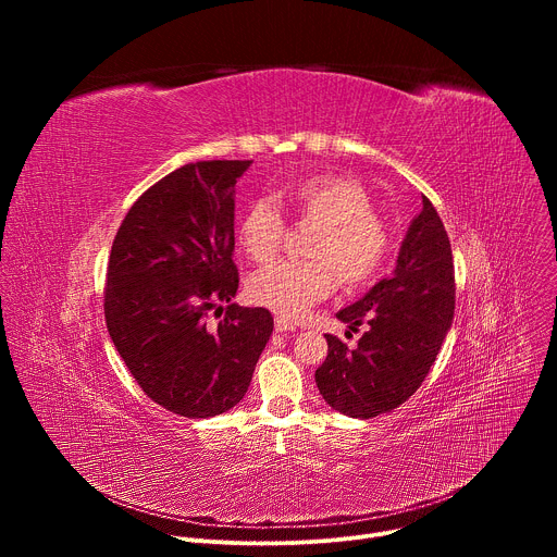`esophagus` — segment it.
Returning <instances> with one entry per match:
<instances>
[{"label": "esophagus", "mask_w": 557, "mask_h": 557, "mask_svg": "<svg viewBox=\"0 0 557 557\" xmlns=\"http://www.w3.org/2000/svg\"><path fill=\"white\" fill-rule=\"evenodd\" d=\"M275 331L277 333H293L295 331V324L284 320V317H275Z\"/></svg>", "instance_id": "1"}]
</instances>
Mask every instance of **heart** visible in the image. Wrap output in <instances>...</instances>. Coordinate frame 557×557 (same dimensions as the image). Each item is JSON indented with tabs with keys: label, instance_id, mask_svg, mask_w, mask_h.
Listing matches in <instances>:
<instances>
[{
	"label": "heart",
	"instance_id": "1",
	"mask_svg": "<svg viewBox=\"0 0 557 557\" xmlns=\"http://www.w3.org/2000/svg\"><path fill=\"white\" fill-rule=\"evenodd\" d=\"M280 198L304 220H317L308 253L312 260H277L249 280V297L297 320L335 286V273L348 288L370 282L389 260L392 235L368 189L348 176H308L282 189ZM286 222L277 205L260 198L237 224V243L251 260L273 258L284 240Z\"/></svg>",
	"mask_w": 557,
	"mask_h": 557
}]
</instances>
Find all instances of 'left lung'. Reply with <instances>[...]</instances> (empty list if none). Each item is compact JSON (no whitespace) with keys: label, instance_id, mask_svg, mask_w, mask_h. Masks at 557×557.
I'll return each instance as SVG.
<instances>
[{"label":"left lung","instance_id":"obj_1","mask_svg":"<svg viewBox=\"0 0 557 557\" xmlns=\"http://www.w3.org/2000/svg\"><path fill=\"white\" fill-rule=\"evenodd\" d=\"M456 284L447 231L423 196L389 277L337 312L357 331L355 350L326 335L329 357L314 381L324 401L352 419H372L406 404L425 381L454 320Z\"/></svg>","mask_w":557,"mask_h":557}]
</instances>
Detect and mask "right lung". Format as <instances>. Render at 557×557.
Wrapping results in <instances>:
<instances>
[{
  "instance_id": "obj_1",
  "label": "right lung",
  "mask_w": 557,
  "mask_h": 557,
  "mask_svg": "<svg viewBox=\"0 0 557 557\" xmlns=\"http://www.w3.org/2000/svg\"><path fill=\"white\" fill-rule=\"evenodd\" d=\"M251 161H200L151 185L114 237L108 333L136 383L165 410L207 419L245 399L273 333L267 308H245L233 264L235 183ZM226 302L225 320L206 322Z\"/></svg>"
}]
</instances>
